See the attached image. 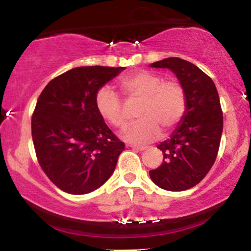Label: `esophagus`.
Instances as JSON below:
<instances>
[{"instance_id":"obj_1","label":"esophagus","mask_w":251,"mask_h":251,"mask_svg":"<svg viewBox=\"0 0 251 251\" xmlns=\"http://www.w3.org/2000/svg\"><path fill=\"white\" fill-rule=\"evenodd\" d=\"M131 148L133 150H137V151H145L146 146H140V145H131Z\"/></svg>"}]
</instances>
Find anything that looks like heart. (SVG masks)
Here are the masks:
<instances>
[{"label":"heart","instance_id":"b5f03b06","mask_svg":"<svg viewBox=\"0 0 251 251\" xmlns=\"http://www.w3.org/2000/svg\"><path fill=\"white\" fill-rule=\"evenodd\" d=\"M120 92L127 100H139L135 117L139 118L124 132L129 143H146L169 133L181 122L188 109V93L184 85L176 79H166L150 71H135L120 77ZM98 113L114 128H124L127 114L122 100L107 87L96 94Z\"/></svg>","mask_w":251,"mask_h":251}]
</instances>
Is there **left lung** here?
<instances>
[{
    "label": "left lung",
    "instance_id": "1",
    "mask_svg": "<svg viewBox=\"0 0 251 251\" xmlns=\"http://www.w3.org/2000/svg\"><path fill=\"white\" fill-rule=\"evenodd\" d=\"M151 66L177 75L188 93V109L171 138L158 145L163 163L150 177L164 190L184 191L197 185L217 158L223 131L220 97L211 77L186 60L168 57Z\"/></svg>",
    "mask_w": 251,
    "mask_h": 251
}]
</instances>
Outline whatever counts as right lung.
<instances>
[{
  "label": "right lung",
  "instance_id": "obj_1",
  "mask_svg": "<svg viewBox=\"0 0 251 251\" xmlns=\"http://www.w3.org/2000/svg\"><path fill=\"white\" fill-rule=\"evenodd\" d=\"M123 67H76L43 88L31 116L37 162L51 183L85 195L106 183L124 144L96 107V94Z\"/></svg>",
  "mask_w": 251,
  "mask_h": 251
}]
</instances>
